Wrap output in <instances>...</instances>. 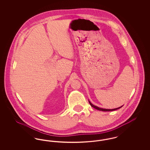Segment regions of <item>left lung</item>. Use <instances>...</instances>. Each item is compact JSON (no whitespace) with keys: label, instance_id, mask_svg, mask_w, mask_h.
Masks as SVG:
<instances>
[{"label":"left lung","instance_id":"left-lung-1","mask_svg":"<svg viewBox=\"0 0 150 150\" xmlns=\"http://www.w3.org/2000/svg\"><path fill=\"white\" fill-rule=\"evenodd\" d=\"M89 104L91 105V106L92 107L96 108V110H100V111H114V110H117V109H119V108H121V107L123 106H122L121 107H118V108H114V109H106V108H100V107H97L96 106L93 105V104L89 100Z\"/></svg>","mask_w":150,"mask_h":150}]
</instances>
